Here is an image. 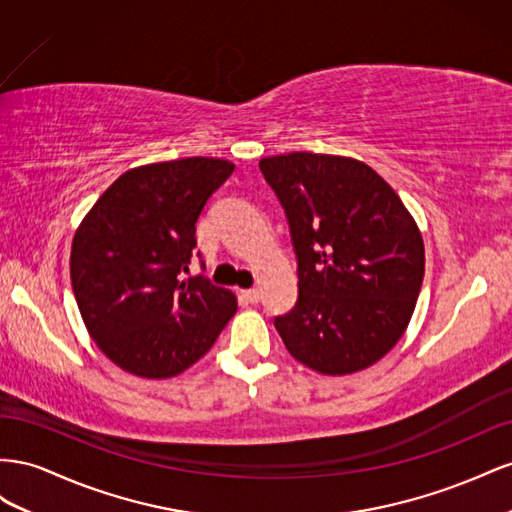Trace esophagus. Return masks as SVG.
Listing matches in <instances>:
<instances>
[{
  "instance_id": "esophagus-1",
  "label": "esophagus",
  "mask_w": 512,
  "mask_h": 512,
  "mask_svg": "<svg viewBox=\"0 0 512 512\" xmlns=\"http://www.w3.org/2000/svg\"><path fill=\"white\" fill-rule=\"evenodd\" d=\"M242 296L248 300V302H251V304H257L259 302V298H261V294H259V289H244L242 291Z\"/></svg>"
}]
</instances>
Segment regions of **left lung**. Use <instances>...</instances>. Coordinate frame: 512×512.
I'll return each mask as SVG.
<instances>
[{
  "label": "left lung",
  "instance_id": "left-lung-1",
  "mask_svg": "<svg viewBox=\"0 0 512 512\" xmlns=\"http://www.w3.org/2000/svg\"><path fill=\"white\" fill-rule=\"evenodd\" d=\"M285 208L298 302L276 317L287 352L324 375L371 367L410 324L425 244L399 195L356 158L291 152L259 160Z\"/></svg>",
  "mask_w": 512,
  "mask_h": 512
}]
</instances>
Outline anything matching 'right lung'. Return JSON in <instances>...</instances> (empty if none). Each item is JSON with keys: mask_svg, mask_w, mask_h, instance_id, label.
Here are the masks:
<instances>
[{"mask_svg": "<svg viewBox=\"0 0 512 512\" xmlns=\"http://www.w3.org/2000/svg\"><path fill=\"white\" fill-rule=\"evenodd\" d=\"M233 173L223 158L128 169L85 214L70 281L90 337L113 364L145 379L180 375L210 352L238 311L229 289L188 272L195 223Z\"/></svg>", "mask_w": 512, "mask_h": 512, "instance_id": "right-lung-1", "label": "right lung"}]
</instances>
